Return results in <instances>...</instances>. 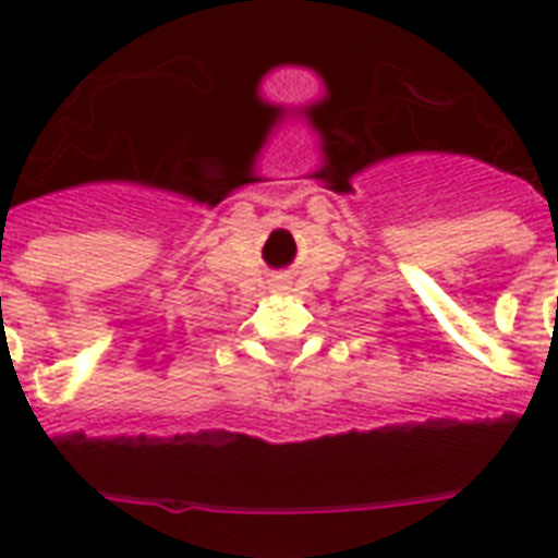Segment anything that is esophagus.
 I'll return each instance as SVG.
<instances>
[{"label": "esophagus", "instance_id": "esophagus-1", "mask_svg": "<svg viewBox=\"0 0 558 558\" xmlns=\"http://www.w3.org/2000/svg\"><path fill=\"white\" fill-rule=\"evenodd\" d=\"M275 289H289V275H278L275 278Z\"/></svg>", "mask_w": 558, "mask_h": 558}]
</instances>
